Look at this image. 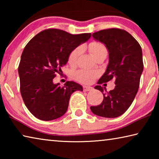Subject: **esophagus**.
Wrapping results in <instances>:
<instances>
[{
	"instance_id": "1",
	"label": "esophagus",
	"mask_w": 159,
	"mask_h": 159,
	"mask_svg": "<svg viewBox=\"0 0 159 159\" xmlns=\"http://www.w3.org/2000/svg\"><path fill=\"white\" fill-rule=\"evenodd\" d=\"M93 89V88L90 87V86H86V85L83 86V90H84L85 92H87V91H90Z\"/></svg>"
}]
</instances>
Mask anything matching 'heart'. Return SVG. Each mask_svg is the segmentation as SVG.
<instances>
[{"instance_id": "b5f03b06", "label": "heart", "mask_w": 159, "mask_h": 159, "mask_svg": "<svg viewBox=\"0 0 159 159\" xmlns=\"http://www.w3.org/2000/svg\"><path fill=\"white\" fill-rule=\"evenodd\" d=\"M88 50H89L95 58L100 53L107 51L105 45L98 41H93L90 43L89 45H88ZM79 48H76V49L72 51L69 56V63L71 64V65H74V64H76L78 57L79 56ZM97 75H98V73L95 71H91V70H79V71H77L74 74V78L75 79L80 83H90L95 79Z\"/></svg>"}]
</instances>
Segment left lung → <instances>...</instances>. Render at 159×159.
Instances as JSON below:
<instances>
[{
    "label": "left lung",
    "instance_id": "obj_1",
    "mask_svg": "<svg viewBox=\"0 0 159 159\" xmlns=\"http://www.w3.org/2000/svg\"><path fill=\"white\" fill-rule=\"evenodd\" d=\"M93 37L104 44L109 52V64L98 83L114 79L116 86L109 92L100 85L95 86L104 99L99 105L90 107L91 111L99 116L116 118L127 111L138 91L144 68L142 48L134 37L120 29L95 32Z\"/></svg>",
    "mask_w": 159,
    "mask_h": 159
}]
</instances>
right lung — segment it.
<instances>
[{
  "label": "right lung",
  "mask_w": 159,
  "mask_h": 159,
  "mask_svg": "<svg viewBox=\"0 0 159 159\" xmlns=\"http://www.w3.org/2000/svg\"><path fill=\"white\" fill-rule=\"evenodd\" d=\"M91 34L74 35L57 29H49L36 35L24 49L18 73L20 92L26 107L35 117L52 120L65 114L71 94L83 91L74 81L63 87L54 83L56 73L67 63L75 48L84 43Z\"/></svg>",
  "instance_id": "obj_1"
}]
</instances>
